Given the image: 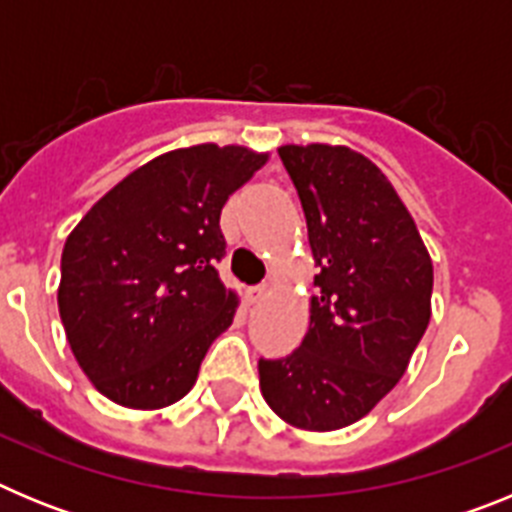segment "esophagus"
Returning a JSON list of instances; mask_svg holds the SVG:
<instances>
[{
  "mask_svg": "<svg viewBox=\"0 0 512 512\" xmlns=\"http://www.w3.org/2000/svg\"><path fill=\"white\" fill-rule=\"evenodd\" d=\"M266 297V287L264 284H259V287H248L246 289V302L248 305H256V302H261Z\"/></svg>",
  "mask_w": 512,
  "mask_h": 512,
  "instance_id": "34e87169",
  "label": "esophagus"
}]
</instances>
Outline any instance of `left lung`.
<instances>
[{
	"label": "left lung",
	"mask_w": 512,
	"mask_h": 512,
	"mask_svg": "<svg viewBox=\"0 0 512 512\" xmlns=\"http://www.w3.org/2000/svg\"><path fill=\"white\" fill-rule=\"evenodd\" d=\"M318 297L300 348L259 359L269 408L305 431L356 423L400 382L431 320L433 264L387 176L343 146H282Z\"/></svg>",
	"instance_id": "left-lung-1"
}]
</instances>
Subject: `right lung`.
Instances as JSON below:
<instances>
[{
    "instance_id": "1",
    "label": "right lung",
    "mask_w": 512,
    "mask_h": 512,
    "mask_svg": "<svg viewBox=\"0 0 512 512\" xmlns=\"http://www.w3.org/2000/svg\"><path fill=\"white\" fill-rule=\"evenodd\" d=\"M264 164V153L241 146L164 153L71 230L58 312L76 361L104 397L156 410L192 390L238 305L215 269L228 246L220 212Z\"/></svg>"
}]
</instances>
